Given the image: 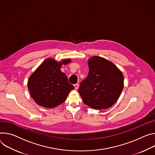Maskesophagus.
<instances>
[{"label":"esophagus","mask_w":155,"mask_h":155,"mask_svg":"<svg viewBox=\"0 0 155 155\" xmlns=\"http://www.w3.org/2000/svg\"><path fill=\"white\" fill-rule=\"evenodd\" d=\"M74 86L75 89H76V90H77V89H78V87H79V84H74Z\"/></svg>","instance_id":"obj_1"}]
</instances>
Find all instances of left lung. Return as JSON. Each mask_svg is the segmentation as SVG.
<instances>
[{
    "label": "left lung",
    "instance_id": "8db88e82",
    "mask_svg": "<svg viewBox=\"0 0 155 155\" xmlns=\"http://www.w3.org/2000/svg\"><path fill=\"white\" fill-rule=\"evenodd\" d=\"M87 77L78 89L85 105L94 109H107L113 105L124 87V76L114 63L94 56L88 60Z\"/></svg>",
    "mask_w": 155,
    "mask_h": 155
}]
</instances>
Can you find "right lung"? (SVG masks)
<instances>
[{
    "label": "right lung",
    "instance_id": "1",
    "mask_svg": "<svg viewBox=\"0 0 155 155\" xmlns=\"http://www.w3.org/2000/svg\"><path fill=\"white\" fill-rule=\"evenodd\" d=\"M70 59L57 62L46 59L29 77L28 87L31 97L37 104L45 108H54L63 103L74 87L68 82V78L60 68Z\"/></svg>",
    "mask_w": 155,
    "mask_h": 155
}]
</instances>
